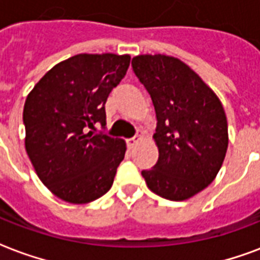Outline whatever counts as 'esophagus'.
Returning a JSON list of instances; mask_svg holds the SVG:
<instances>
[{
  "label": "esophagus",
  "mask_w": 260,
  "mask_h": 260,
  "mask_svg": "<svg viewBox=\"0 0 260 260\" xmlns=\"http://www.w3.org/2000/svg\"><path fill=\"white\" fill-rule=\"evenodd\" d=\"M143 139H144V135L140 132V134H138V136H135V138L126 139V144H128V147L132 148L139 143V140H143Z\"/></svg>",
  "instance_id": "1"
}]
</instances>
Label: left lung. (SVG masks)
Here are the masks:
<instances>
[{"label":"left lung","instance_id":"1","mask_svg":"<svg viewBox=\"0 0 260 260\" xmlns=\"http://www.w3.org/2000/svg\"><path fill=\"white\" fill-rule=\"evenodd\" d=\"M132 68L151 95L158 121L154 135L158 162L142 176L161 198L187 201L213 183L226 155L229 136L222 104L176 57L136 55Z\"/></svg>","mask_w":260,"mask_h":260}]
</instances>
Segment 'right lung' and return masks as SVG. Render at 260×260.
<instances>
[{"label":"right lung","mask_w":260,"mask_h":260,"mask_svg":"<svg viewBox=\"0 0 260 260\" xmlns=\"http://www.w3.org/2000/svg\"><path fill=\"white\" fill-rule=\"evenodd\" d=\"M129 62V54L73 55L27 95L25 151L41 181L62 201L83 205L112 188L126 144L91 129L106 124L105 104Z\"/></svg>","instance_id":"right-lung-1"}]
</instances>
